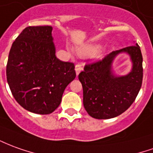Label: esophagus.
<instances>
[{
    "label": "esophagus",
    "mask_w": 153,
    "mask_h": 153,
    "mask_svg": "<svg viewBox=\"0 0 153 153\" xmlns=\"http://www.w3.org/2000/svg\"><path fill=\"white\" fill-rule=\"evenodd\" d=\"M82 69H83V68H82V65H75V71H76V74L77 75H79V74L82 71Z\"/></svg>",
    "instance_id": "1"
}]
</instances>
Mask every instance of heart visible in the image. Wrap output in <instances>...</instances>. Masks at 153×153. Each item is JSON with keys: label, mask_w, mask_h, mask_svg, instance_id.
<instances>
[{"label": "heart", "mask_w": 153, "mask_h": 153, "mask_svg": "<svg viewBox=\"0 0 153 153\" xmlns=\"http://www.w3.org/2000/svg\"><path fill=\"white\" fill-rule=\"evenodd\" d=\"M99 51V46L98 45H88L79 48V53L82 56H88V55H94L97 54Z\"/></svg>", "instance_id": "obj_1"}]
</instances>
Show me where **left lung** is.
Here are the masks:
<instances>
[{
	"label": "left lung",
	"instance_id": "8db88e82",
	"mask_svg": "<svg viewBox=\"0 0 153 153\" xmlns=\"http://www.w3.org/2000/svg\"><path fill=\"white\" fill-rule=\"evenodd\" d=\"M120 53L129 54L131 72L115 76L111 70L114 58ZM143 55L139 45L113 51L101 60L88 64L79 74L83 86V102L92 117L108 119L122 114L134 102L143 83Z\"/></svg>",
	"mask_w": 153,
	"mask_h": 153
}]
</instances>
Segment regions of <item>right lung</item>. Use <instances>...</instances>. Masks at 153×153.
<instances>
[{
  "instance_id": "right-lung-1",
  "label": "right lung",
  "mask_w": 153,
  "mask_h": 153,
  "mask_svg": "<svg viewBox=\"0 0 153 153\" xmlns=\"http://www.w3.org/2000/svg\"><path fill=\"white\" fill-rule=\"evenodd\" d=\"M52 26H28L12 44L6 79L16 102L37 114H50L60 104L76 73L74 65L55 56Z\"/></svg>"
}]
</instances>
